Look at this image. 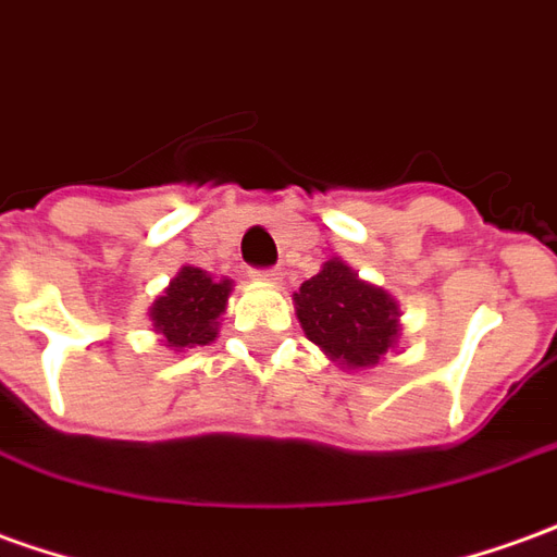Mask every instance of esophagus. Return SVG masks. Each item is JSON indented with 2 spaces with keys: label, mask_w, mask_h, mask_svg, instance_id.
<instances>
[{
  "label": "esophagus",
  "mask_w": 557,
  "mask_h": 557,
  "mask_svg": "<svg viewBox=\"0 0 557 557\" xmlns=\"http://www.w3.org/2000/svg\"><path fill=\"white\" fill-rule=\"evenodd\" d=\"M252 280H259V283H280V280H283V271H277V268L252 271Z\"/></svg>",
  "instance_id": "obj_1"
}]
</instances>
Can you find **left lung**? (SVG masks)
Masks as SVG:
<instances>
[{
    "mask_svg": "<svg viewBox=\"0 0 557 557\" xmlns=\"http://www.w3.org/2000/svg\"><path fill=\"white\" fill-rule=\"evenodd\" d=\"M295 317L313 344L346 371H368L398 346V301L361 280L344 259H329L292 295Z\"/></svg>",
    "mask_w": 557,
    "mask_h": 557,
    "instance_id": "1",
    "label": "left lung"
}]
</instances>
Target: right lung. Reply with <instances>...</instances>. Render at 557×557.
Returning <instances> with one entry per match:
<instances>
[{
  "label": "right lung",
  "instance_id": "1",
  "mask_svg": "<svg viewBox=\"0 0 557 557\" xmlns=\"http://www.w3.org/2000/svg\"><path fill=\"white\" fill-rule=\"evenodd\" d=\"M232 286L235 283L228 277H213L196 265L181 268L150 307V322L159 341L174 352L213 344Z\"/></svg>",
  "mask_w": 557,
  "mask_h": 557
}]
</instances>
